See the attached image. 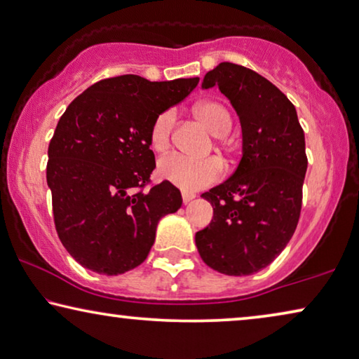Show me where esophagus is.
Instances as JSON below:
<instances>
[{
  "label": "esophagus",
  "instance_id": "esophagus-1",
  "mask_svg": "<svg viewBox=\"0 0 359 359\" xmlns=\"http://www.w3.org/2000/svg\"><path fill=\"white\" fill-rule=\"evenodd\" d=\"M195 195L194 194H189V191H182V200H184V203L187 205V203H190L191 200H194Z\"/></svg>",
  "mask_w": 359,
  "mask_h": 359
}]
</instances>
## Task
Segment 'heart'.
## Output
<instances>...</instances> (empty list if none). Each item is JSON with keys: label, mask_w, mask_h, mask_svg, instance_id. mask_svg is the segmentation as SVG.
I'll list each match as a JSON object with an SVG mask.
<instances>
[{"label": "heart", "mask_w": 359, "mask_h": 359, "mask_svg": "<svg viewBox=\"0 0 359 359\" xmlns=\"http://www.w3.org/2000/svg\"><path fill=\"white\" fill-rule=\"evenodd\" d=\"M196 116L214 137H226L232 128V116L226 106L217 101H203L196 106ZM175 124V109H165L154 119L149 132V142L156 151L169 147L170 133ZM224 168L219 159H196L180 153H170L159 159L158 175L185 191H194L219 180Z\"/></svg>", "instance_id": "heart-1"}]
</instances>
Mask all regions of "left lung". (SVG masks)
<instances>
[{"mask_svg": "<svg viewBox=\"0 0 359 359\" xmlns=\"http://www.w3.org/2000/svg\"><path fill=\"white\" fill-rule=\"evenodd\" d=\"M212 87L237 112L242 159L231 177L201 195L214 216L195 243L214 271L250 276L269 266L297 229L308 168L304 132L290 100L251 69L221 62L203 79L201 88Z\"/></svg>", "mask_w": 359, "mask_h": 359, "instance_id": "1", "label": "left lung"}]
</instances>
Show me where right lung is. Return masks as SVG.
Here are the masks:
<instances>
[{
  "mask_svg": "<svg viewBox=\"0 0 359 359\" xmlns=\"http://www.w3.org/2000/svg\"><path fill=\"white\" fill-rule=\"evenodd\" d=\"M198 82L127 74L100 80L64 111L48 147L46 182L56 232L79 264L104 276L140 266L159 219L182 206L180 191L168 182L138 189L156 168L149 149L154 119Z\"/></svg>",
  "mask_w": 359,
  "mask_h": 359,
  "instance_id": "right-lung-1",
  "label": "right lung"
}]
</instances>
